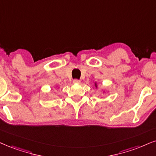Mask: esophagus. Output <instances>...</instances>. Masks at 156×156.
Listing matches in <instances>:
<instances>
[{
  "instance_id": "obj_1",
  "label": "esophagus",
  "mask_w": 156,
  "mask_h": 156,
  "mask_svg": "<svg viewBox=\"0 0 156 156\" xmlns=\"http://www.w3.org/2000/svg\"><path fill=\"white\" fill-rule=\"evenodd\" d=\"M73 83H74V84H80V80H74V81H73Z\"/></svg>"
}]
</instances>
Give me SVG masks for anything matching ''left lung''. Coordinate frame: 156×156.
Listing matches in <instances>:
<instances>
[{
    "instance_id": "obj_1",
    "label": "left lung",
    "mask_w": 156,
    "mask_h": 156,
    "mask_svg": "<svg viewBox=\"0 0 156 156\" xmlns=\"http://www.w3.org/2000/svg\"><path fill=\"white\" fill-rule=\"evenodd\" d=\"M95 87H97V84H96V83H95Z\"/></svg>"
}]
</instances>
